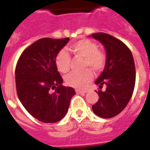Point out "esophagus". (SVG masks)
Instances as JSON below:
<instances>
[{"mask_svg":"<svg viewBox=\"0 0 150 150\" xmlns=\"http://www.w3.org/2000/svg\"><path fill=\"white\" fill-rule=\"evenodd\" d=\"M75 91H76L77 94H82V93H86V92H88L87 90H79V89H76Z\"/></svg>","mask_w":150,"mask_h":150,"instance_id":"34e87169","label":"esophagus"}]
</instances>
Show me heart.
Wrapping results in <instances>:
<instances>
[{
    "label": "heart",
    "instance_id": "1",
    "mask_svg": "<svg viewBox=\"0 0 150 150\" xmlns=\"http://www.w3.org/2000/svg\"><path fill=\"white\" fill-rule=\"evenodd\" d=\"M70 50L75 55L84 59V67H90L95 71H100L107 63L105 53L98 49L97 44L88 38L79 40L70 46ZM55 64L59 71L66 73L70 70L71 56L65 50H60L55 57ZM93 77L90 69L83 71H72L66 75V83L75 88H83Z\"/></svg>",
    "mask_w": 150,
    "mask_h": 150
}]
</instances>
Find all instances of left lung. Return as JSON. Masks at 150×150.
<instances>
[{"instance_id": "1", "label": "left lung", "mask_w": 150, "mask_h": 150, "mask_svg": "<svg viewBox=\"0 0 150 150\" xmlns=\"http://www.w3.org/2000/svg\"><path fill=\"white\" fill-rule=\"evenodd\" d=\"M104 46L107 63L104 70L95 82L100 89L99 100L92 105V111L102 118H112L124 110L132 97L136 81L134 60L131 50L125 43L110 34H91Z\"/></svg>"}]
</instances>
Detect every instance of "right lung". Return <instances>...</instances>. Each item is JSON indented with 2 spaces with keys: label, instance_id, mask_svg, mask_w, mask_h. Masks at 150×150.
<instances>
[{
  "label": "right lung",
  "instance_id": "obj_1",
  "mask_svg": "<svg viewBox=\"0 0 150 150\" xmlns=\"http://www.w3.org/2000/svg\"><path fill=\"white\" fill-rule=\"evenodd\" d=\"M69 38H44L22 52L15 69L19 100L31 116L44 123H55L68 111L74 88L62 86L55 57ZM54 90V91L52 90Z\"/></svg>",
  "mask_w": 150,
  "mask_h": 150
}]
</instances>
